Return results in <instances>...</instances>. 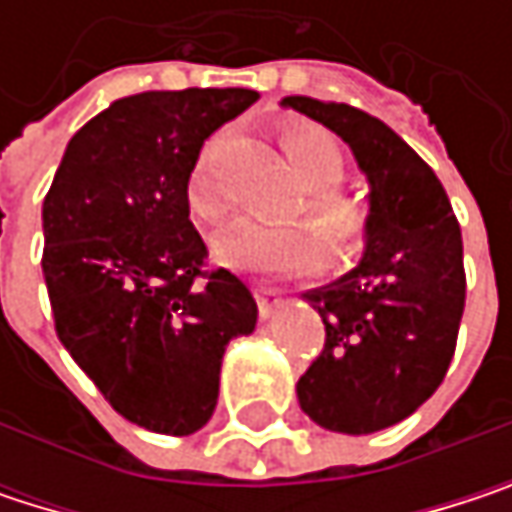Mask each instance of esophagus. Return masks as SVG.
Wrapping results in <instances>:
<instances>
[{
	"label": "esophagus",
	"mask_w": 512,
	"mask_h": 512,
	"mask_svg": "<svg viewBox=\"0 0 512 512\" xmlns=\"http://www.w3.org/2000/svg\"><path fill=\"white\" fill-rule=\"evenodd\" d=\"M255 299H257V311H260V317H263V320H269V317L281 308V293H278L275 287L257 284Z\"/></svg>",
	"instance_id": "esophagus-1"
}]
</instances>
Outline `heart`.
<instances>
[{"label": "heart", "mask_w": 512, "mask_h": 512, "mask_svg": "<svg viewBox=\"0 0 512 512\" xmlns=\"http://www.w3.org/2000/svg\"><path fill=\"white\" fill-rule=\"evenodd\" d=\"M284 154L299 171L305 192V210L323 228V240L332 260L356 255L367 234V207L350 192L338 189L347 174V151L335 133L317 124H290L281 133ZM186 204L204 225H219L228 216V195L213 177L207 156L198 159L186 180ZM320 234L299 219L287 222H237L228 228L213 252L231 269L246 272H305L323 257Z\"/></svg>", "instance_id": "obj_1"}]
</instances>
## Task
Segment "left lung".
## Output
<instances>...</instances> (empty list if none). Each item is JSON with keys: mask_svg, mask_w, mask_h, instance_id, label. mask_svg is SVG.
<instances>
[{"mask_svg": "<svg viewBox=\"0 0 512 512\" xmlns=\"http://www.w3.org/2000/svg\"><path fill=\"white\" fill-rule=\"evenodd\" d=\"M281 106L338 133L370 186L358 266L302 293L323 317L326 344L296 382L299 406L332 433H376L433 397L454 358L465 308L460 222L433 168L379 118L314 97Z\"/></svg>", "mask_w": 512, "mask_h": 512, "instance_id": "left-lung-1", "label": "left lung"}]
</instances>
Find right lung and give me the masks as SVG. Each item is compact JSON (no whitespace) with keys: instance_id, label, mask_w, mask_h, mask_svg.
Masks as SVG:
<instances>
[{"instance_id":"1","label":"right lung","mask_w":512,"mask_h":512,"mask_svg":"<svg viewBox=\"0 0 512 512\" xmlns=\"http://www.w3.org/2000/svg\"><path fill=\"white\" fill-rule=\"evenodd\" d=\"M249 88L145 91L91 118L44 198V281L58 341L127 421L189 436L219 400L225 347L252 335L255 296L204 272L186 180Z\"/></svg>"}]
</instances>
